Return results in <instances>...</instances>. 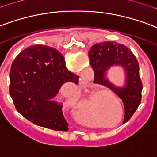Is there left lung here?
Here are the masks:
<instances>
[{
	"instance_id": "left-lung-1",
	"label": "left lung",
	"mask_w": 157,
	"mask_h": 157,
	"mask_svg": "<svg viewBox=\"0 0 157 157\" xmlns=\"http://www.w3.org/2000/svg\"><path fill=\"white\" fill-rule=\"evenodd\" d=\"M90 64L95 74L94 83L110 88L122 100L125 107L124 121L133 116L141 101L142 82L139 74V64L128 47L112 41L97 43L89 51ZM113 66H121L126 78L124 87H117L107 78L108 70Z\"/></svg>"
}]
</instances>
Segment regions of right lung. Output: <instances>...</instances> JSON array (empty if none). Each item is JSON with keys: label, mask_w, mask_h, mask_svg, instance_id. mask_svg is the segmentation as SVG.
Returning a JSON list of instances; mask_svg holds the SVG:
<instances>
[{"label": "right lung", "mask_w": 157, "mask_h": 157, "mask_svg": "<svg viewBox=\"0 0 157 157\" xmlns=\"http://www.w3.org/2000/svg\"><path fill=\"white\" fill-rule=\"evenodd\" d=\"M79 76L66 67L55 48L36 45L20 53L10 71V95L17 111L37 126L66 132L62 103L53 101L61 87L73 88Z\"/></svg>", "instance_id": "add662e5"}]
</instances>
